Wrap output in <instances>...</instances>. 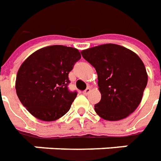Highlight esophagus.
<instances>
[{
  "mask_svg": "<svg viewBox=\"0 0 161 161\" xmlns=\"http://www.w3.org/2000/svg\"><path fill=\"white\" fill-rule=\"evenodd\" d=\"M91 92L90 87H87V88H86V89L85 91H83V92H82V93H83V94H85V95H86V94L89 93V92Z\"/></svg>",
  "mask_w": 161,
  "mask_h": 161,
  "instance_id": "1",
  "label": "esophagus"
}]
</instances>
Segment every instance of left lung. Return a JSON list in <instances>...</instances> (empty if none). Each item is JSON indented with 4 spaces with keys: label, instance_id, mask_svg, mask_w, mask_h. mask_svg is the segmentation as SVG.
<instances>
[{
    "label": "left lung",
    "instance_id": "obj_1",
    "mask_svg": "<svg viewBox=\"0 0 161 161\" xmlns=\"http://www.w3.org/2000/svg\"><path fill=\"white\" fill-rule=\"evenodd\" d=\"M96 69L101 92L95 111L107 120H119L133 112L142 100L148 75L136 53L115 44H104L81 52Z\"/></svg>",
    "mask_w": 161,
    "mask_h": 161
}]
</instances>
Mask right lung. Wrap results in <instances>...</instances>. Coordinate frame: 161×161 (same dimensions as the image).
<instances>
[{
	"label": "right lung",
	"instance_id": "add662e5",
	"mask_svg": "<svg viewBox=\"0 0 161 161\" xmlns=\"http://www.w3.org/2000/svg\"><path fill=\"white\" fill-rule=\"evenodd\" d=\"M80 59L77 49L56 45L36 51L22 64L16 78L17 95L31 114L53 121L69 110L77 92L69 89V74Z\"/></svg>",
	"mask_w": 161,
	"mask_h": 161
}]
</instances>
